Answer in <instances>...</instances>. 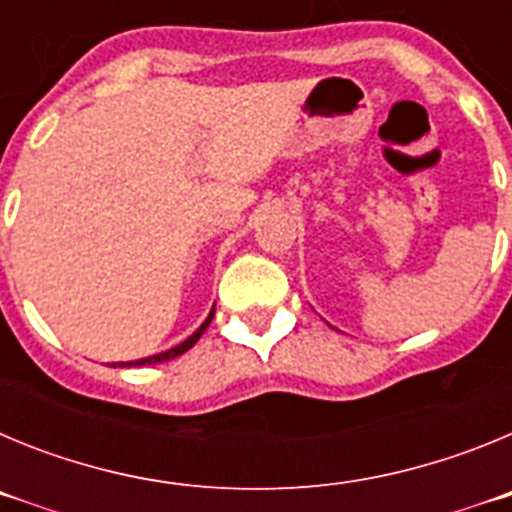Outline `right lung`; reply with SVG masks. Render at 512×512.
Masks as SVG:
<instances>
[{"label":"right lung","instance_id":"add662e5","mask_svg":"<svg viewBox=\"0 0 512 512\" xmlns=\"http://www.w3.org/2000/svg\"><path fill=\"white\" fill-rule=\"evenodd\" d=\"M212 315H215V310H212L210 315H207V320H205V323H202L200 328L194 330V333H192V336L187 338V341H182V343H179V346L169 348V351H164V354L146 356V359H138V361H128V366H146V364H158V361H169V359H176V356H182L184 351H189V348H192L194 343L200 341V336H202V333H205V330H207V325H210ZM120 366H125V364H120Z\"/></svg>","mask_w":512,"mask_h":512}]
</instances>
